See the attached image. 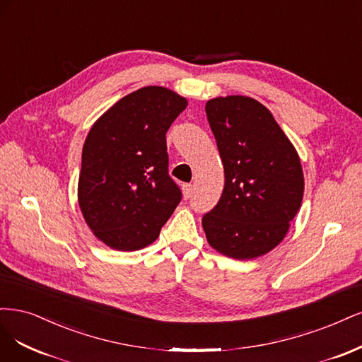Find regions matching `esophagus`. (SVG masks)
<instances>
[{
    "label": "esophagus",
    "mask_w": 362,
    "mask_h": 362,
    "mask_svg": "<svg viewBox=\"0 0 362 362\" xmlns=\"http://www.w3.org/2000/svg\"><path fill=\"white\" fill-rule=\"evenodd\" d=\"M192 194H194V186L191 183L183 185V195H185V198H189Z\"/></svg>",
    "instance_id": "1"
}]
</instances>
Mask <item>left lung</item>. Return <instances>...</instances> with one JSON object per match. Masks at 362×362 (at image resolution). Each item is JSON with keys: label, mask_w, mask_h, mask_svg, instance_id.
Returning <instances> with one entry per match:
<instances>
[{"label": "left lung", "mask_w": 362, "mask_h": 362, "mask_svg": "<svg viewBox=\"0 0 362 362\" xmlns=\"http://www.w3.org/2000/svg\"><path fill=\"white\" fill-rule=\"evenodd\" d=\"M206 115L221 160L224 191L204 214L207 242L227 257L247 260L281 242L304 195L295 147L264 105L251 98H216Z\"/></svg>", "instance_id": "8db88e82"}]
</instances>
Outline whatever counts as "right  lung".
Returning a JSON list of instances; mask_svg holds the SVG:
<instances>
[{
	"instance_id": "right-lung-1",
	"label": "right lung",
	"mask_w": 362,
	"mask_h": 362,
	"mask_svg": "<svg viewBox=\"0 0 362 362\" xmlns=\"http://www.w3.org/2000/svg\"><path fill=\"white\" fill-rule=\"evenodd\" d=\"M186 105L168 88L143 87L90 129L78 200L86 223L108 247H147L180 203L182 191L168 174L165 134Z\"/></svg>"
}]
</instances>
